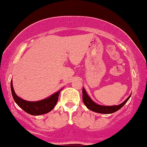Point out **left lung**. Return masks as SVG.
Instances as JSON below:
<instances>
[{
  "instance_id": "8db88e82",
  "label": "left lung",
  "mask_w": 147,
  "mask_h": 147,
  "mask_svg": "<svg viewBox=\"0 0 147 147\" xmlns=\"http://www.w3.org/2000/svg\"><path fill=\"white\" fill-rule=\"evenodd\" d=\"M131 94L129 96L127 99L125 100L123 102L119 105H115V106H102V105H99L94 102L90 97L88 96L85 89H82V100H83L84 104L85 106L91 111L96 112L99 113H105V114H109V113H114V112L118 111L120 109H121L125 103L128 101L129 98L131 97Z\"/></svg>"
}]
</instances>
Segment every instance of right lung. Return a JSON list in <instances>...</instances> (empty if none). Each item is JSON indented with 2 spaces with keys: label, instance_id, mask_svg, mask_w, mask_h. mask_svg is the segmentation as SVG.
Returning a JSON list of instances; mask_svg holds the SVG:
<instances>
[{
  "label": "right lung",
  "instance_id": "add662e5",
  "mask_svg": "<svg viewBox=\"0 0 147 147\" xmlns=\"http://www.w3.org/2000/svg\"><path fill=\"white\" fill-rule=\"evenodd\" d=\"M61 90L57 91L56 93H55L54 94H53L50 97L46 98V99L42 100L36 102L27 101L19 98L16 94L14 89L13 88L12 80L11 81V94L16 103L25 112L33 115H42L51 111L54 108V107L56 106L57 102H58V96H59V94Z\"/></svg>",
  "mask_w": 147,
  "mask_h": 147
}]
</instances>
